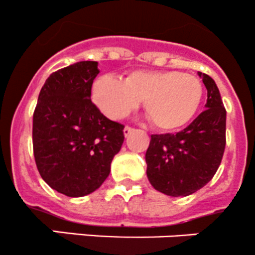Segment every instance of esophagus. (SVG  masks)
I'll return each mask as SVG.
<instances>
[{"instance_id":"obj_1","label":"esophagus","mask_w":255,"mask_h":255,"mask_svg":"<svg viewBox=\"0 0 255 255\" xmlns=\"http://www.w3.org/2000/svg\"><path fill=\"white\" fill-rule=\"evenodd\" d=\"M133 130L134 129H133L132 127H128V126H126L125 129H123V134H125V137H128V135H129Z\"/></svg>"}]
</instances>
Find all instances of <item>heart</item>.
I'll return each instance as SVG.
<instances>
[{"mask_svg": "<svg viewBox=\"0 0 255 255\" xmlns=\"http://www.w3.org/2000/svg\"><path fill=\"white\" fill-rule=\"evenodd\" d=\"M204 87L194 75L179 71L137 70L125 81L102 75L92 85V100L112 120L125 117L144 100V110L154 127L164 132L184 128L201 105Z\"/></svg>", "mask_w": 255, "mask_h": 255, "instance_id": "b5f03b06", "label": "heart"}]
</instances>
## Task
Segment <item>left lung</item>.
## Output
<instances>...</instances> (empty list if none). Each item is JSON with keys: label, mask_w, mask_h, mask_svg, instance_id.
I'll return each mask as SVG.
<instances>
[{"label": "left lung", "mask_w": 255, "mask_h": 255, "mask_svg": "<svg viewBox=\"0 0 255 255\" xmlns=\"http://www.w3.org/2000/svg\"><path fill=\"white\" fill-rule=\"evenodd\" d=\"M207 89L205 111L176 134H151L145 153L151 186L168 196H189L212 179L226 146V110L215 80L199 73Z\"/></svg>", "instance_id": "8db88e82"}]
</instances>
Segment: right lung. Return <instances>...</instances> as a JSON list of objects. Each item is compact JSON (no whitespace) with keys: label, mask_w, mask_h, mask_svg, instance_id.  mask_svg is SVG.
Returning a JSON list of instances; mask_svg holds the SVG:
<instances>
[{"label":"right lung","mask_w":255,"mask_h":255,"mask_svg":"<svg viewBox=\"0 0 255 255\" xmlns=\"http://www.w3.org/2000/svg\"><path fill=\"white\" fill-rule=\"evenodd\" d=\"M97 61H79L45 80L33 115V151L38 171L60 194L96 191L121 150L125 126L105 117L91 101Z\"/></svg>","instance_id":"obj_1"}]
</instances>
